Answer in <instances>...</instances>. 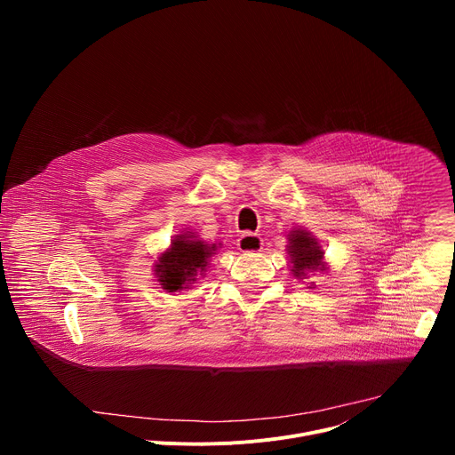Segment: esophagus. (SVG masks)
I'll return each instance as SVG.
<instances>
[{"label":"esophagus","instance_id":"esophagus-1","mask_svg":"<svg viewBox=\"0 0 455 455\" xmlns=\"http://www.w3.org/2000/svg\"><path fill=\"white\" fill-rule=\"evenodd\" d=\"M237 248L244 253H253V251H261L263 250V239L259 237L257 234L251 232H244L239 239H237Z\"/></svg>","mask_w":455,"mask_h":455}]
</instances>
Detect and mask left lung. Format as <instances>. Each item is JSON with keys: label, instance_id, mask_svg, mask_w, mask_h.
I'll list each match as a JSON object with an SVG mask.
<instances>
[{"label": "left lung", "instance_id": "1", "mask_svg": "<svg viewBox=\"0 0 455 455\" xmlns=\"http://www.w3.org/2000/svg\"><path fill=\"white\" fill-rule=\"evenodd\" d=\"M288 253L291 263V274L297 279H304L307 272H323L326 263H323V250L311 232L302 228H293L288 234Z\"/></svg>", "mask_w": 455, "mask_h": 455}]
</instances>
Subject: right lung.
<instances>
[{
    "mask_svg": "<svg viewBox=\"0 0 455 455\" xmlns=\"http://www.w3.org/2000/svg\"><path fill=\"white\" fill-rule=\"evenodd\" d=\"M216 250V244L194 239L192 232L176 235L171 241V248L158 257V263H155V275L158 277L160 286L169 293L187 288L198 275H205L209 259Z\"/></svg>",
    "mask_w": 455,
    "mask_h": 455,
    "instance_id": "obj_1",
    "label": "right lung"
}]
</instances>
